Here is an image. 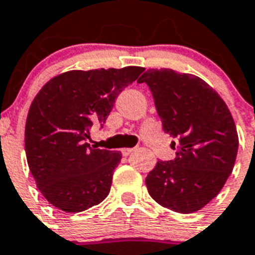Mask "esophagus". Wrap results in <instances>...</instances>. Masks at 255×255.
I'll list each match as a JSON object with an SVG mask.
<instances>
[{
    "label": "esophagus",
    "mask_w": 255,
    "mask_h": 255,
    "mask_svg": "<svg viewBox=\"0 0 255 255\" xmlns=\"http://www.w3.org/2000/svg\"><path fill=\"white\" fill-rule=\"evenodd\" d=\"M134 151V148H122L121 150V152H122V155L124 156H128V155H130V154H131V152Z\"/></svg>",
    "instance_id": "34e87169"
}]
</instances>
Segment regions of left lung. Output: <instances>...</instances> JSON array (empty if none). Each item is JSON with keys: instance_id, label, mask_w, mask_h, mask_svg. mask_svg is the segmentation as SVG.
<instances>
[{"instance_id": "1", "label": "left lung", "mask_w": 255, "mask_h": 255, "mask_svg": "<svg viewBox=\"0 0 255 255\" xmlns=\"http://www.w3.org/2000/svg\"><path fill=\"white\" fill-rule=\"evenodd\" d=\"M138 81L148 85L163 130L176 139L175 159L158 160L148 172V193L171 211H199L219 195L233 171L238 135L231 112L195 75L147 70Z\"/></svg>"}]
</instances>
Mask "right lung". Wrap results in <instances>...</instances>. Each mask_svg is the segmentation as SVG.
<instances>
[{
	"instance_id": "right-lung-1",
	"label": "right lung",
	"mask_w": 255,
	"mask_h": 255,
	"mask_svg": "<svg viewBox=\"0 0 255 255\" xmlns=\"http://www.w3.org/2000/svg\"><path fill=\"white\" fill-rule=\"evenodd\" d=\"M142 72V67L68 71L35 96L24 148L38 188L54 207L77 213L109 195L121 152L91 147L89 131L93 125L103 128L118 95Z\"/></svg>"
}]
</instances>
